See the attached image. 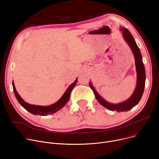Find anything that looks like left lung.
Wrapping results in <instances>:
<instances>
[{
  "mask_svg": "<svg viewBox=\"0 0 159 159\" xmlns=\"http://www.w3.org/2000/svg\"><path fill=\"white\" fill-rule=\"evenodd\" d=\"M120 30L123 32V36L127 43L129 45L130 49H131L135 58V67L137 71V87L134 92V94L129 98L127 100L123 102L120 103H111L105 101L103 98H101L95 88L93 87L91 81L89 82V86L94 92V94L96 96V99L99 103L107 108L110 110H116L117 111H125L131 110L133 107L138 104L139 101L141 100L144 90L145 87V80H146V73L144 65L143 62L142 55L140 52L139 48L134 39L133 36L130 32L124 27H121Z\"/></svg>",
  "mask_w": 159,
  "mask_h": 159,
  "instance_id": "1",
  "label": "left lung"
}]
</instances>
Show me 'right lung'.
<instances>
[{
  "label": "right lung",
  "instance_id": "right-lung-1",
  "mask_svg": "<svg viewBox=\"0 0 159 159\" xmlns=\"http://www.w3.org/2000/svg\"><path fill=\"white\" fill-rule=\"evenodd\" d=\"M78 81V78L76 79L74 83H72L67 88L66 91L65 92L63 95L61 96V98L57 102L54 103L53 105H49V106H38V105H30L27 102H25L23 99L20 97V96L18 94L17 91L15 89V87L14 85V83L13 81V91L14 94L15 95V97L18 101V102L26 110H27L29 112L34 114V115H40V116H47L48 114H52L55 112H57V111L60 110L61 108H62L67 103L70 99V92L73 88L75 87L76 85V83Z\"/></svg>",
  "mask_w": 159,
  "mask_h": 159
}]
</instances>
